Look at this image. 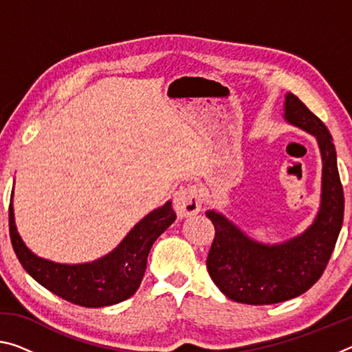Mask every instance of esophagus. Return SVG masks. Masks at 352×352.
I'll return each instance as SVG.
<instances>
[{
    "label": "esophagus",
    "instance_id": "34e87169",
    "mask_svg": "<svg viewBox=\"0 0 352 352\" xmlns=\"http://www.w3.org/2000/svg\"><path fill=\"white\" fill-rule=\"evenodd\" d=\"M200 197V189L195 184L178 189L174 194V201H172L177 216L183 219L192 216V214H197L201 208Z\"/></svg>",
    "mask_w": 352,
    "mask_h": 352
}]
</instances>
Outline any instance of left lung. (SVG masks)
<instances>
[{
	"mask_svg": "<svg viewBox=\"0 0 352 352\" xmlns=\"http://www.w3.org/2000/svg\"><path fill=\"white\" fill-rule=\"evenodd\" d=\"M284 111L290 124L317 136L323 158L321 206L305 233L272 247L252 241L222 214L206 212L216 230L208 273L225 296L243 305H276L311 289L323 275L343 223V186L329 130L295 94L285 96Z\"/></svg>",
	"mask_w": 352,
	"mask_h": 352,
	"instance_id": "obj_1",
	"label": "left lung"
}]
</instances>
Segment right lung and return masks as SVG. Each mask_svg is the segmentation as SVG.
Listing matches in <instances>:
<instances>
[{
  "label": "right lung",
  "instance_id": "obj_1",
  "mask_svg": "<svg viewBox=\"0 0 352 352\" xmlns=\"http://www.w3.org/2000/svg\"><path fill=\"white\" fill-rule=\"evenodd\" d=\"M175 217L172 204L168 201L136 223L110 254L79 265L56 264L28 250L16 233L12 205L9 206V233L23 269L38 284L73 305L104 307L118 305L138 290L153 242L174 223Z\"/></svg>",
  "mask_w": 352,
  "mask_h": 352
}]
</instances>
